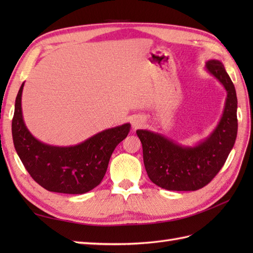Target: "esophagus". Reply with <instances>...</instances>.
Masks as SVG:
<instances>
[{
    "label": "esophagus",
    "instance_id": "34e87169",
    "mask_svg": "<svg viewBox=\"0 0 253 253\" xmlns=\"http://www.w3.org/2000/svg\"><path fill=\"white\" fill-rule=\"evenodd\" d=\"M143 118L141 116H133L131 118V125L133 128H139L143 125Z\"/></svg>",
    "mask_w": 253,
    "mask_h": 253
}]
</instances>
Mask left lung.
<instances>
[{
	"label": "left lung",
	"instance_id": "left-lung-1",
	"mask_svg": "<svg viewBox=\"0 0 253 253\" xmlns=\"http://www.w3.org/2000/svg\"><path fill=\"white\" fill-rule=\"evenodd\" d=\"M209 74L226 90L224 111L216 127L195 146H182L162 133L136 132L142 143L143 163L150 180L166 190L195 191L208 185L226 162L237 137V95L223 63L209 60Z\"/></svg>",
	"mask_w": 253,
	"mask_h": 253
}]
</instances>
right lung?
Wrapping results in <instances>:
<instances>
[{
	"mask_svg": "<svg viewBox=\"0 0 253 253\" xmlns=\"http://www.w3.org/2000/svg\"><path fill=\"white\" fill-rule=\"evenodd\" d=\"M20 85L15 101L12 133L15 150L30 176L44 189L83 195L103 179L111 155L130 130V124L109 128L75 146L57 147L38 140L27 128L21 110Z\"/></svg>",
	"mask_w": 253,
	"mask_h": 253,
	"instance_id": "right-lung-1",
	"label": "right lung"
}]
</instances>
